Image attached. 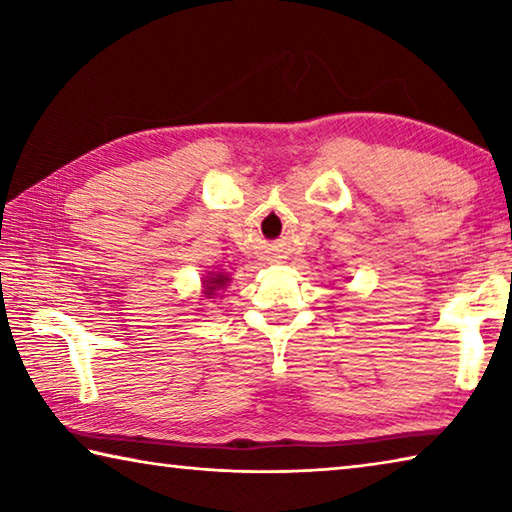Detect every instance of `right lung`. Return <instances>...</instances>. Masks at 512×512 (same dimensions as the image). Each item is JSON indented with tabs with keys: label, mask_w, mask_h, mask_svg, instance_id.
Instances as JSON below:
<instances>
[{
	"label": "right lung",
	"mask_w": 512,
	"mask_h": 512,
	"mask_svg": "<svg viewBox=\"0 0 512 512\" xmlns=\"http://www.w3.org/2000/svg\"><path fill=\"white\" fill-rule=\"evenodd\" d=\"M228 282H230V277L228 275H223V273H212V275H207L205 280H203V287H205V296L207 298H212L216 291H221V289H225L228 287Z\"/></svg>",
	"instance_id": "add662e5"
}]
</instances>
